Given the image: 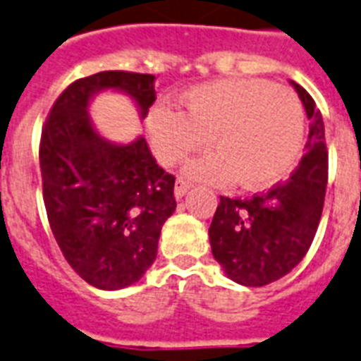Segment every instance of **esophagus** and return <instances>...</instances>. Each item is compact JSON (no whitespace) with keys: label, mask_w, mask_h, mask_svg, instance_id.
<instances>
[{"label":"esophagus","mask_w":361,"mask_h":361,"mask_svg":"<svg viewBox=\"0 0 361 361\" xmlns=\"http://www.w3.org/2000/svg\"><path fill=\"white\" fill-rule=\"evenodd\" d=\"M190 190V184L183 178H178L177 184H175V199H183L186 195V192Z\"/></svg>","instance_id":"34e87169"}]
</instances>
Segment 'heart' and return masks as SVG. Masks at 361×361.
<instances>
[{
	"label": "heart",
	"mask_w": 361,
	"mask_h": 361,
	"mask_svg": "<svg viewBox=\"0 0 361 361\" xmlns=\"http://www.w3.org/2000/svg\"><path fill=\"white\" fill-rule=\"evenodd\" d=\"M145 128L162 166L183 162L209 140L216 152L192 160L184 167L186 177L262 190L281 183L298 164L305 117L290 89L236 78L186 89L178 97V111L152 108Z\"/></svg>",
	"instance_id": "1"
}]
</instances>
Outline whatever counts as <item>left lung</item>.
Segmentation results:
<instances>
[{"instance_id":"left-lung-1","label":"left lung","mask_w":361,"mask_h":361,"mask_svg":"<svg viewBox=\"0 0 361 361\" xmlns=\"http://www.w3.org/2000/svg\"><path fill=\"white\" fill-rule=\"evenodd\" d=\"M310 119L305 154L287 183L252 199L220 197L209 229L212 255L229 279L262 287L283 278L310 250L328 184L324 121L315 100L290 80Z\"/></svg>"}]
</instances>
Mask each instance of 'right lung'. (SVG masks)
I'll use <instances>...</instances> for the list:
<instances>
[{
    "mask_svg": "<svg viewBox=\"0 0 361 361\" xmlns=\"http://www.w3.org/2000/svg\"><path fill=\"white\" fill-rule=\"evenodd\" d=\"M152 74L104 71L71 83L56 100L42 137V195L51 233L74 272L102 290L137 283L157 259L175 212V177L152 158L143 135L104 137L89 108L97 94L128 97L140 119L157 100Z\"/></svg>",
    "mask_w": 361,
    "mask_h": 361,
    "instance_id": "1",
    "label": "right lung"
}]
</instances>
